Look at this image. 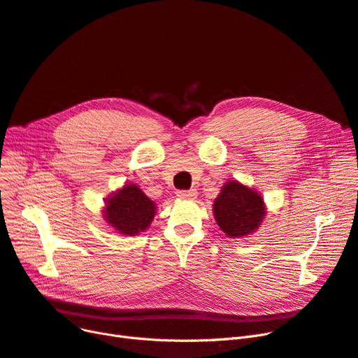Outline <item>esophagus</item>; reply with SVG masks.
Returning a JSON list of instances; mask_svg holds the SVG:
<instances>
[{
    "instance_id": "esophagus-1",
    "label": "esophagus",
    "mask_w": 358,
    "mask_h": 358,
    "mask_svg": "<svg viewBox=\"0 0 358 358\" xmlns=\"http://www.w3.org/2000/svg\"><path fill=\"white\" fill-rule=\"evenodd\" d=\"M177 196L180 197V199H196L197 192L194 189H192V190H181V192H177Z\"/></svg>"
}]
</instances>
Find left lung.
<instances>
[{
	"mask_svg": "<svg viewBox=\"0 0 358 358\" xmlns=\"http://www.w3.org/2000/svg\"><path fill=\"white\" fill-rule=\"evenodd\" d=\"M213 206L218 227L230 239H242L257 233L267 215L261 193L237 180L224 184Z\"/></svg>",
	"mask_w": 358,
	"mask_h": 358,
	"instance_id": "1",
	"label": "left lung"
}]
</instances>
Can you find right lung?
<instances>
[{
    "mask_svg": "<svg viewBox=\"0 0 358 358\" xmlns=\"http://www.w3.org/2000/svg\"><path fill=\"white\" fill-rule=\"evenodd\" d=\"M156 202L137 184L127 182L104 199L103 220L116 233L137 236L148 230L156 215Z\"/></svg>",
    "mask_w": 358,
    "mask_h": 358,
    "instance_id": "add662e5",
    "label": "right lung"
}]
</instances>
